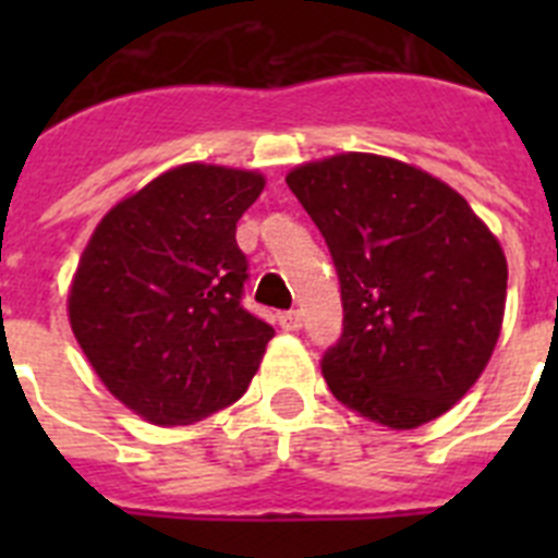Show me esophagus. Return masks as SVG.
I'll list each match as a JSON object with an SVG mask.
<instances>
[{
  "instance_id": "esophagus-1",
  "label": "esophagus",
  "mask_w": 558,
  "mask_h": 558,
  "mask_svg": "<svg viewBox=\"0 0 558 558\" xmlns=\"http://www.w3.org/2000/svg\"><path fill=\"white\" fill-rule=\"evenodd\" d=\"M279 327L284 332H295V329H302V313L299 310H288V313L279 315Z\"/></svg>"
}]
</instances>
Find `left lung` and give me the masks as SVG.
<instances>
[{
  "mask_svg": "<svg viewBox=\"0 0 558 558\" xmlns=\"http://www.w3.org/2000/svg\"><path fill=\"white\" fill-rule=\"evenodd\" d=\"M288 186L338 270L343 332L322 357L335 399L393 430L450 411L500 338L495 234L452 186L386 156L310 161Z\"/></svg>",
  "mask_w": 558,
  "mask_h": 558,
  "instance_id": "left-lung-1",
  "label": "left lung"
}]
</instances>
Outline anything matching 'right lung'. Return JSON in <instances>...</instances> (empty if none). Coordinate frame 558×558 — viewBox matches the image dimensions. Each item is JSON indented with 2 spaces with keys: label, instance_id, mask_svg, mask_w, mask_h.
<instances>
[{
  "label": "right lung",
  "instance_id": "obj_1",
  "mask_svg": "<svg viewBox=\"0 0 558 558\" xmlns=\"http://www.w3.org/2000/svg\"><path fill=\"white\" fill-rule=\"evenodd\" d=\"M251 170L184 165L113 206L69 290V324L97 377L153 425H192L243 397L274 327L243 307L236 220Z\"/></svg>",
  "mask_w": 558,
  "mask_h": 558
}]
</instances>
